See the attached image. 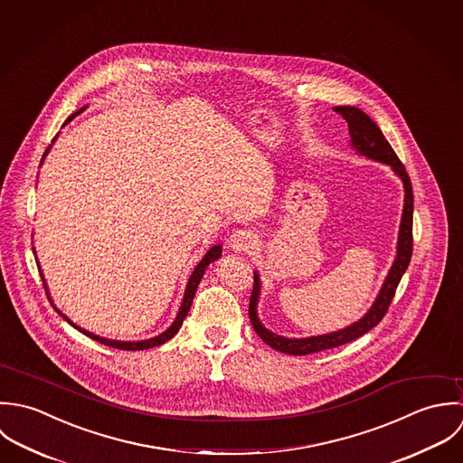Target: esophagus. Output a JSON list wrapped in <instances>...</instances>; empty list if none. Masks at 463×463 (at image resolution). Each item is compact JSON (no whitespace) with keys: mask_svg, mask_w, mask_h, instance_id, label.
<instances>
[{"mask_svg":"<svg viewBox=\"0 0 463 463\" xmlns=\"http://www.w3.org/2000/svg\"><path fill=\"white\" fill-rule=\"evenodd\" d=\"M256 245H258L256 236L245 229L236 231L229 240V249L232 252H252L256 249Z\"/></svg>","mask_w":463,"mask_h":463,"instance_id":"34e87169","label":"esophagus"}]
</instances>
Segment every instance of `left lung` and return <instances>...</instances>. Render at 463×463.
Listing matches in <instances>:
<instances>
[{"label": "left lung", "mask_w": 463, "mask_h": 463, "mask_svg": "<svg viewBox=\"0 0 463 463\" xmlns=\"http://www.w3.org/2000/svg\"><path fill=\"white\" fill-rule=\"evenodd\" d=\"M338 114H342L345 118V121L349 123V134H351V146L356 150V154L388 165L392 168V172L401 179L402 187H404V205H402V214H401V225H399V236H397V252H395V260L388 270V276L384 278V282L375 297V300L372 302L369 311L356 320L354 324L333 331V333H326V335H317V336H307V338H286L280 336L278 333H272L270 329H267L263 326V322L260 320L258 315V304H260V295H261V279L258 270L254 272V289L250 295V306H249V317L252 322V327L256 329V333L261 336V340L265 344H269L272 349L280 351L284 354H293V356H304V354H313V353H320L326 349H333L344 344H349L360 336H364L365 333H369L372 327H375L381 318L384 317L393 293L399 286V280L404 276L410 260H411V247H413V236H411V227H413V191H411V183L410 177L402 166V163L399 161V157L395 156L393 148L390 146V143L384 139L383 132L379 130V127L370 119L369 116L358 109V107H351V105H340V107H333Z\"/></svg>", "instance_id": "1"}]
</instances>
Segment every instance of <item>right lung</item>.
Wrapping results in <instances>:
<instances>
[{"label":"right lung","mask_w":463,"mask_h":463,"mask_svg":"<svg viewBox=\"0 0 463 463\" xmlns=\"http://www.w3.org/2000/svg\"><path fill=\"white\" fill-rule=\"evenodd\" d=\"M88 107V105H86ZM86 107H82V109H79L77 112H73L66 121H64V125H68L75 116H79L80 112H84L86 110ZM62 125V127H64ZM59 136V134H57ZM57 136L53 137V141L52 143H55V139H57ZM50 148H52V145L46 148V152H44V156H43V159H41V165L44 163V159H46V156H48V152H50ZM33 254H35V249H33ZM222 256V245H213L205 254H203V258L198 261V265L194 267V270L191 272V276L187 279V284H185L184 289V297H183V302H181V307H179V313H177V317H175V320L172 322V326L166 329V331H163L161 335H157V336H154V338H146V340H137V342H121V340H110V338H103V336H98V335H94L91 331H86V329H82L80 326H77L75 322H71L61 309H57L55 307V304H53V300H52V297H50V289H48V284H46V279H44V274H43V270H41V265H39V261H37V258H35V261H37V267H39V272H41V278H43V284H44V289H46V295H48V298H50V302L53 304V307L57 309V313L61 315V317H64L75 329H79L80 333H84L86 336H90V338H93L96 342H99V344H103V345H109V347H114V349H121V351H143V349H150V347H157V345H163L165 342H168V340H172L175 335H177V331L181 329V326H183V322H184L185 317H187V311H189V307H191V304H193V297H194V291H196V288H198V284H200V280L203 278V274H205V269L213 263V261H216L218 258Z\"/></svg>","instance_id":"obj_1"}]
</instances>
